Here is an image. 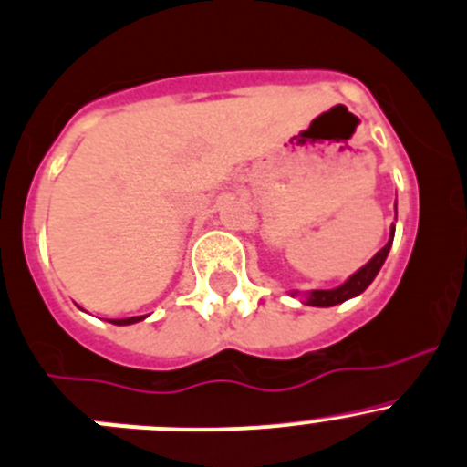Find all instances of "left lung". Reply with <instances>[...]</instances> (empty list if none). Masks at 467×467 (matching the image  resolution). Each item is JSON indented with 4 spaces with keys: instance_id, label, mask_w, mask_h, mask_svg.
Listing matches in <instances>:
<instances>
[{
    "instance_id": "obj_1",
    "label": "left lung",
    "mask_w": 467,
    "mask_h": 467,
    "mask_svg": "<svg viewBox=\"0 0 467 467\" xmlns=\"http://www.w3.org/2000/svg\"><path fill=\"white\" fill-rule=\"evenodd\" d=\"M392 237H395V228H392V233H390V242H388L386 246H383L381 251H379L377 255H374L372 260L363 266V269L356 271V274L351 275L347 283L339 285V287L315 289V292H310V296H307V306L330 307V306H337V303H344L347 298H351V296H358L360 292H365V289L372 285V280L377 278V274H379V269L383 266V262H386L388 253H390V246H392Z\"/></svg>"
}]
</instances>
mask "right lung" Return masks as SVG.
<instances>
[{"label":"right lung","instance_id":"1","mask_svg":"<svg viewBox=\"0 0 467 467\" xmlns=\"http://www.w3.org/2000/svg\"><path fill=\"white\" fill-rule=\"evenodd\" d=\"M143 317H128V319H116L111 321V324H119V326H125V324H134V321H141Z\"/></svg>","mask_w":467,"mask_h":467}]
</instances>
